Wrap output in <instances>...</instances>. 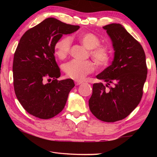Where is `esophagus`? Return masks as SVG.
<instances>
[{
    "label": "esophagus",
    "mask_w": 157,
    "mask_h": 157,
    "mask_svg": "<svg viewBox=\"0 0 157 157\" xmlns=\"http://www.w3.org/2000/svg\"><path fill=\"white\" fill-rule=\"evenodd\" d=\"M82 83H83V82L80 81V80H75V85H77V86H78V85L81 84Z\"/></svg>",
    "instance_id": "34e87169"
}]
</instances>
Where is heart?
Returning a JSON list of instances; mask_svg holds the SVG:
<instances>
[{"mask_svg":"<svg viewBox=\"0 0 157 157\" xmlns=\"http://www.w3.org/2000/svg\"><path fill=\"white\" fill-rule=\"evenodd\" d=\"M79 41L89 50V55L98 67L108 65L111 59V51L107 46H100V40L96 34L85 33L78 36ZM72 40L68 36L58 39L55 44V52L57 57L63 59L70 53ZM66 76L75 80L84 79L95 70V64L91 61H78L73 59L62 66Z\"/></svg>","mask_w":157,"mask_h":157,"instance_id":"1","label":"heart"}]
</instances>
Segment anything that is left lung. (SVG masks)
<instances>
[{"label": "left lung", "instance_id": "8db88e82", "mask_svg": "<svg viewBox=\"0 0 157 157\" xmlns=\"http://www.w3.org/2000/svg\"><path fill=\"white\" fill-rule=\"evenodd\" d=\"M103 28L112 41L114 59L96 76L106 84H94L89 105L98 119L113 123L126 118L139 104L147 68L142 46L123 25L111 23Z\"/></svg>", "mask_w": 157, "mask_h": 157}]
</instances>
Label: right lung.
Instances as JSON below:
<instances>
[{
    "instance_id": "1",
    "label": "right lung",
    "mask_w": 157,
    "mask_h": 157,
    "mask_svg": "<svg viewBox=\"0 0 157 157\" xmlns=\"http://www.w3.org/2000/svg\"><path fill=\"white\" fill-rule=\"evenodd\" d=\"M79 28L48 18L21 38L14 55L13 83L18 100L31 115L49 119L64 108L75 84L71 79H57L61 72L54 56L55 44L63 34Z\"/></svg>"
}]
</instances>
